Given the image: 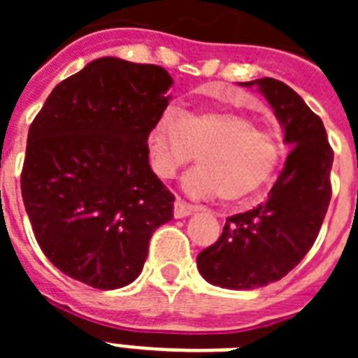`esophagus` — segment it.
I'll return each instance as SVG.
<instances>
[{
    "label": "esophagus",
    "instance_id": "34e87169",
    "mask_svg": "<svg viewBox=\"0 0 358 358\" xmlns=\"http://www.w3.org/2000/svg\"><path fill=\"white\" fill-rule=\"evenodd\" d=\"M194 211H195L194 206L186 204V202L181 201V199H176V202H173V217L176 218L188 217V215H192Z\"/></svg>",
    "mask_w": 358,
    "mask_h": 358
}]
</instances>
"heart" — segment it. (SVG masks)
I'll use <instances>...</instances> for the list:
<instances>
[{
  "label": "heart",
  "instance_id": "heart-1",
  "mask_svg": "<svg viewBox=\"0 0 358 358\" xmlns=\"http://www.w3.org/2000/svg\"><path fill=\"white\" fill-rule=\"evenodd\" d=\"M152 169L163 179L197 156L199 166L182 179L192 197L220 195L236 202L251 197L276 172L283 156L281 138L267 127H256L248 115L226 109L182 113L166 107L148 134Z\"/></svg>",
  "mask_w": 358,
  "mask_h": 358
}]
</instances>
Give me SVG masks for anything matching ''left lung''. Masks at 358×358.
<instances>
[{
  "label": "left lung",
  "instance_id": "obj_1",
  "mask_svg": "<svg viewBox=\"0 0 358 358\" xmlns=\"http://www.w3.org/2000/svg\"><path fill=\"white\" fill-rule=\"evenodd\" d=\"M240 85H258L292 150L267 201L226 218L197 267L211 285L252 290L287 276L314 245L331 199L334 150L321 118L292 87L268 77Z\"/></svg>",
  "mask_w": 358,
  "mask_h": 358
}]
</instances>
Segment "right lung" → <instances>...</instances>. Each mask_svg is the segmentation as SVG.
<instances>
[{
	"mask_svg": "<svg viewBox=\"0 0 358 358\" xmlns=\"http://www.w3.org/2000/svg\"><path fill=\"white\" fill-rule=\"evenodd\" d=\"M172 82L161 66L102 57L55 85L31 122L21 194L39 248L66 276L129 285L152 233L172 220L147 143Z\"/></svg>",
	"mask_w": 358,
	"mask_h": 358,
	"instance_id": "obj_1",
	"label": "right lung"
}]
</instances>
